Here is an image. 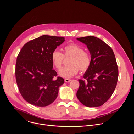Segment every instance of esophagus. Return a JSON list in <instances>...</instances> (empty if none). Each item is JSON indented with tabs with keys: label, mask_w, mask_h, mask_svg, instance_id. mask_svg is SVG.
Wrapping results in <instances>:
<instances>
[{
	"label": "esophagus",
	"mask_w": 134,
	"mask_h": 134,
	"mask_svg": "<svg viewBox=\"0 0 134 134\" xmlns=\"http://www.w3.org/2000/svg\"><path fill=\"white\" fill-rule=\"evenodd\" d=\"M70 81H71V80H70V79H65V82H66V83H68V82H70Z\"/></svg>",
	"instance_id": "1"
}]
</instances>
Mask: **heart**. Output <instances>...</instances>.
<instances>
[{
    "instance_id": "b5f03b06",
    "label": "heart",
    "mask_w": 134,
    "mask_h": 134,
    "mask_svg": "<svg viewBox=\"0 0 134 134\" xmlns=\"http://www.w3.org/2000/svg\"><path fill=\"white\" fill-rule=\"evenodd\" d=\"M63 54L59 51L54 50L51 57V62L57 69H60L63 64L64 57L70 58L68 61L69 66L62 68L59 75L64 78H71L77 74L80 70L85 71L90 67L91 63L90 54L84 51L83 48L76 43H70L63 48Z\"/></svg>"
}]
</instances>
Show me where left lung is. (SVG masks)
Instances as JSON below:
<instances>
[{"mask_svg":"<svg viewBox=\"0 0 134 134\" xmlns=\"http://www.w3.org/2000/svg\"><path fill=\"white\" fill-rule=\"evenodd\" d=\"M85 44L91 54V63L80 79L76 93L79 100L87 107L102 105L111 97L116 88L118 68L112 49L99 38L88 36L77 38Z\"/></svg>","mask_w":134,"mask_h":134,"instance_id":"left-lung-1","label":"left lung"}]
</instances>
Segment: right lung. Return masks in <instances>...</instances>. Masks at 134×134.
<instances>
[{"mask_svg":"<svg viewBox=\"0 0 134 134\" xmlns=\"http://www.w3.org/2000/svg\"><path fill=\"white\" fill-rule=\"evenodd\" d=\"M65 41L60 36L43 35L26 43L16 63V83L23 99L37 107H46L57 98L64 80L58 77L51 60L52 52Z\"/></svg>","mask_w":134,"mask_h":134,"instance_id":"right-lung-1","label":"right lung"}]
</instances>
